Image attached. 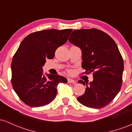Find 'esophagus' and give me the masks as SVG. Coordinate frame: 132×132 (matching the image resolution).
<instances>
[{
	"label": "esophagus",
	"instance_id": "obj_1",
	"mask_svg": "<svg viewBox=\"0 0 132 132\" xmlns=\"http://www.w3.org/2000/svg\"><path fill=\"white\" fill-rule=\"evenodd\" d=\"M68 83H75V80L72 79L68 78Z\"/></svg>",
	"mask_w": 132,
	"mask_h": 132
}]
</instances>
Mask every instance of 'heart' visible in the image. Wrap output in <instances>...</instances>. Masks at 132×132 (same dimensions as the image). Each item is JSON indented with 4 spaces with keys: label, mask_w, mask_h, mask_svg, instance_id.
I'll use <instances>...</instances> for the list:
<instances>
[{
    "label": "heart",
    "mask_w": 132,
    "mask_h": 132,
    "mask_svg": "<svg viewBox=\"0 0 132 132\" xmlns=\"http://www.w3.org/2000/svg\"><path fill=\"white\" fill-rule=\"evenodd\" d=\"M68 72H69V74H71L72 72V71H68Z\"/></svg>",
    "instance_id": "heart-1"
}]
</instances>
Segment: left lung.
<instances>
[{"label":"left lung","instance_id":"8db88e82","mask_svg":"<svg viewBox=\"0 0 132 132\" xmlns=\"http://www.w3.org/2000/svg\"><path fill=\"white\" fill-rule=\"evenodd\" d=\"M69 41L81 50L82 67L86 72H93L92 81H78L86 88L77 100L90 108L104 107L116 97L122 86L123 61L117 45L109 35L95 28L74 30Z\"/></svg>","mask_w":132,"mask_h":132}]
</instances>
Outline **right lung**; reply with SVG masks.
<instances>
[{
    "label": "right lung",
    "instance_id": "add662e5",
    "mask_svg": "<svg viewBox=\"0 0 132 132\" xmlns=\"http://www.w3.org/2000/svg\"><path fill=\"white\" fill-rule=\"evenodd\" d=\"M72 29L45 30L31 33L23 40L11 64L12 84L22 101L31 107L45 106L57 94L59 83H67L60 75H43L46 59H53L59 46L67 42Z\"/></svg>",
    "mask_w": 132,
    "mask_h": 132
}]
</instances>
